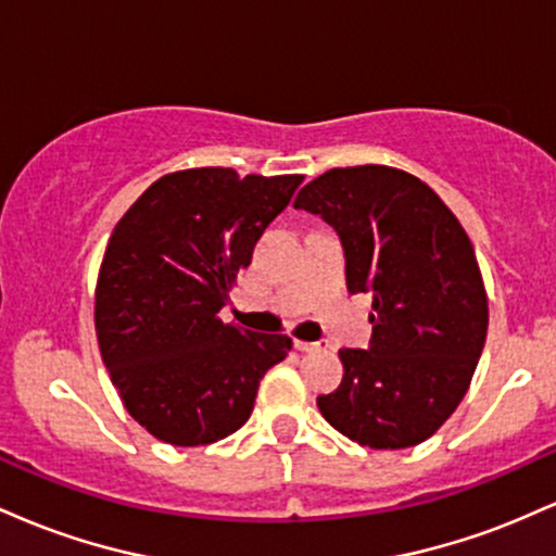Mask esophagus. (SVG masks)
<instances>
[{
    "label": "esophagus",
    "mask_w": 556,
    "mask_h": 556,
    "mask_svg": "<svg viewBox=\"0 0 556 556\" xmlns=\"http://www.w3.org/2000/svg\"><path fill=\"white\" fill-rule=\"evenodd\" d=\"M329 342H303V340H295V350L300 353H321V350H327Z\"/></svg>",
    "instance_id": "esophagus-1"
}]
</instances>
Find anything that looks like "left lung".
<instances>
[{
  "mask_svg": "<svg viewBox=\"0 0 556 556\" xmlns=\"http://www.w3.org/2000/svg\"><path fill=\"white\" fill-rule=\"evenodd\" d=\"M295 208L340 235L348 290L371 292L368 350H340L342 384L316 400L337 431L405 450L439 431L468 392L489 329L470 238L424 180L384 164L337 167Z\"/></svg>",
  "mask_w": 556,
  "mask_h": 556,
  "instance_id": "8db88e82",
  "label": "left lung"
}]
</instances>
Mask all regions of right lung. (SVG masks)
I'll return each mask as SVG.
<instances>
[{
    "instance_id": "right-lung-1",
    "label": "right lung",
    "mask_w": 556,
    "mask_h": 556,
    "mask_svg": "<svg viewBox=\"0 0 556 556\" xmlns=\"http://www.w3.org/2000/svg\"><path fill=\"white\" fill-rule=\"evenodd\" d=\"M303 175L182 169L159 180L114 227L96 282V337L119 400L175 446L212 444L251 418L287 334L225 324L238 271Z\"/></svg>"
}]
</instances>
